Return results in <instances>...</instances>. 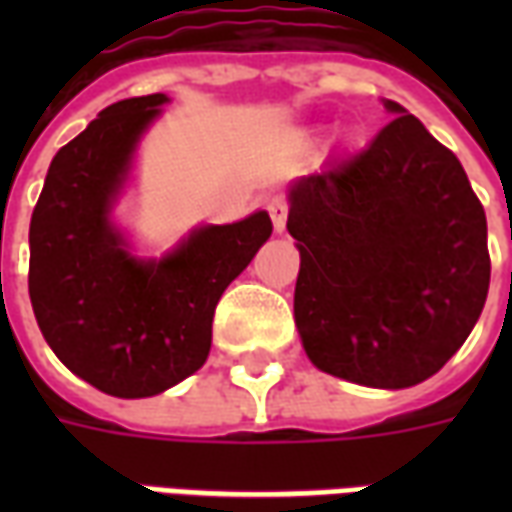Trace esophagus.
<instances>
[{"label":"esophagus","instance_id":"34e87169","mask_svg":"<svg viewBox=\"0 0 512 512\" xmlns=\"http://www.w3.org/2000/svg\"><path fill=\"white\" fill-rule=\"evenodd\" d=\"M268 213H271V222L277 233H285V224H288V200L285 197H274L268 202Z\"/></svg>","mask_w":512,"mask_h":512}]
</instances>
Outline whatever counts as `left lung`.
<instances>
[{
    "mask_svg": "<svg viewBox=\"0 0 512 512\" xmlns=\"http://www.w3.org/2000/svg\"><path fill=\"white\" fill-rule=\"evenodd\" d=\"M290 189L301 255L293 315L329 376L406 389L450 359L483 312L491 257L485 211L461 161L417 117Z\"/></svg>",
    "mask_w": 512,
    "mask_h": 512,
    "instance_id": "obj_1",
    "label": "left lung"
}]
</instances>
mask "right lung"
<instances>
[{"mask_svg":"<svg viewBox=\"0 0 512 512\" xmlns=\"http://www.w3.org/2000/svg\"><path fill=\"white\" fill-rule=\"evenodd\" d=\"M167 101L153 93L106 106L54 156L29 222L40 332L71 373L115 397L158 395L205 365L224 288L271 235L257 211L191 230L161 260L128 252L109 213L139 136Z\"/></svg>","mask_w":512,"mask_h":512,"instance_id":"obj_1","label":"right lung"}]
</instances>
